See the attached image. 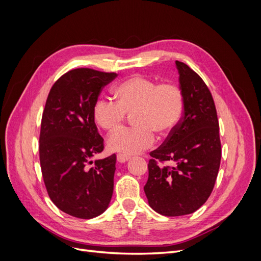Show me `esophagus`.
I'll return each mask as SVG.
<instances>
[{"label": "esophagus", "instance_id": "obj_1", "mask_svg": "<svg viewBox=\"0 0 261 261\" xmlns=\"http://www.w3.org/2000/svg\"><path fill=\"white\" fill-rule=\"evenodd\" d=\"M116 159H117V162H120V163H125L126 161H128V160H129V156H127V155H124V154H121V153H118V154L116 155Z\"/></svg>", "mask_w": 261, "mask_h": 261}]
</instances>
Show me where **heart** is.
Returning a JSON list of instances; mask_svg holds the SVG:
<instances>
[{"label":"heart","instance_id":"b5f03b06","mask_svg":"<svg viewBox=\"0 0 261 261\" xmlns=\"http://www.w3.org/2000/svg\"><path fill=\"white\" fill-rule=\"evenodd\" d=\"M115 101L99 97L93 105L96 124L105 130H114L133 113L134 126L118 129L108 138V147L124 155L140 153L155 141V133L169 135L181 121L185 101L176 85L159 84L150 78L134 75L114 89Z\"/></svg>","mask_w":261,"mask_h":261}]
</instances>
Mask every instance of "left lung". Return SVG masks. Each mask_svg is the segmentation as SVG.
<instances>
[{
    "mask_svg": "<svg viewBox=\"0 0 261 261\" xmlns=\"http://www.w3.org/2000/svg\"><path fill=\"white\" fill-rule=\"evenodd\" d=\"M185 108L181 121L164 143L150 152L144 187L149 206L167 217L195 212L215 187L221 161V141L215 101L200 76L175 61ZM171 161L173 167L160 162Z\"/></svg>",
    "mask_w": 261,
    "mask_h": 261,
    "instance_id": "8db88e82",
    "label": "left lung"
}]
</instances>
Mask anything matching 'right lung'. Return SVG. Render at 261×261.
Here are the masks:
<instances>
[{"label": "right lung", "instance_id": "right-lung-1", "mask_svg": "<svg viewBox=\"0 0 261 261\" xmlns=\"http://www.w3.org/2000/svg\"><path fill=\"white\" fill-rule=\"evenodd\" d=\"M116 76L72 69L55 82L45 102L39 139L44 185L55 206L75 218L100 216L112 198L116 155L92 163L91 158L105 148L92 109Z\"/></svg>", "mask_w": 261, "mask_h": 261}]
</instances>
